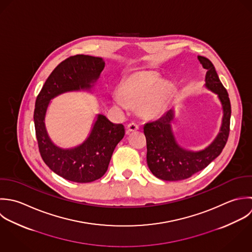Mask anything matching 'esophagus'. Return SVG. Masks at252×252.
<instances>
[{
  "mask_svg": "<svg viewBox=\"0 0 252 252\" xmlns=\"http://www.w3.org/2000/svg\"><path fill=\"white\" fill-rule=\"evenodd\" d=\"M139 128H140L139 125H138L137 123H135V122H131V123H129L128 126H127V129H128L129 132L137 131V130H139Z\"/></svg>",
  "mask_w": 252,
  "mask_h": 252,
  "instance_id": "1",
  "label": "esophagus"
}]
</instances>
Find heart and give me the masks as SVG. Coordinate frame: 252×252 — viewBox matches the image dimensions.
<instances>
[{
    "label": "heart",
    "instance_id": "obj_1",
    "mask_svg": "<svg viewBox=\"0 0 252 252\" xmlns=\"http://www.w3.org/2000/svg\"><path fill=\"white\" fill-rule=\"evenodd\" d=\"M158 77L153 73H138L127 79L120 88V95L114 97L115 103L124 106V102L129 105H137L141 103L144 97L149 94L147 98L143 102L142 108L146 112L155 111L166 98L169 94V88L166 85L159 84ZM155 88H154L153 87Z\"/></svg>",
    "mask_w": 252,
    "mask_h": 252
}]
</instances>
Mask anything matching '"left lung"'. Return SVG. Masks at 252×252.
Here are the masks:
<instances>
[{"instance_id": "8db88e82", "label": "left lung", "mask_w": 252, "mask_h": 252, "mask_svg": "<svg viewBox=\"0 0 252 252\" xmlns=\"http://www.w3.org/2000/svg\"><path fill=\"white\" fill-rule=\"evenodd\" d=\"M197 59L206 69L205 87L218 94L222 103V125L219 134L207 148L192 152L177 144L170 126L173 119L171 109L160 118L146 123L144 133L147 139V163L156 177L164 181L185 180L201 171L222 153L229 138L232 110L228 92L221 83L213 63L201 56Z\"/></svg>"}]
</instances>
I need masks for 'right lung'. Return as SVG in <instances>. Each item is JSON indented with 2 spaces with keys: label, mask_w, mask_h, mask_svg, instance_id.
I'll return each mask as SVG.
<instances>
[{
  "label": "right lung",
  "mask_w": 252,
  "mask_h": 252,
  "mask_svg": "<svg viewBox=\"0 0 252 252\" xmlns=\"http://www.w3.org/2000/svg\"><path fill=\"white\" fill-rule=\"evenodd\" d=\"M103 67L101 58L69 57L54 69L36 98L34 124L40 155L52 171L68 181L90 183L101 178L115 147L125 135V129L122 124H114L104 115L97 114L83 144L72 149H61L48 135L45 126L47 108L50 100L63 93L91 89Z\"/></svg>",
  "instance_id": "1"
}]
</instances>
